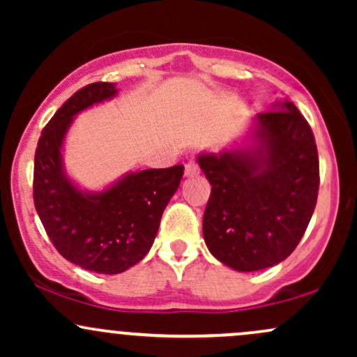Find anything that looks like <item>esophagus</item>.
<instances>
[{
	"label": "esophagus",
	"instance_id": "34e87169",
	"mask_svg": "<svg viewBox=\"0 0 357 357\" xmlns=\"http://www.w3.org/2000/svg\"><path fill=\"white\" fill-rule=\"evenodd\" d=\"M198 173H199V167L195 161H190L186 166H184V176H188V178H190V176H196Z\"/></svg>",
	"mask_w": 357,
	"mask_h": 357
}]
</instances>
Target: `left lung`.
<instances>
[{"mask_svg":"<svg viewBox=\"0 0 357 357\" xmlns=\"http://www.w3.org/2000/svg\"><path fill=\"white\" fill-rule=\"evenodd\" d=\"M196 161L211 184L203 236L216 260L257 272L296 250L317 203L319 158L312 129L292 102H275L241 141Z\"/></svg>","mask_w":357,"mask_h":357,"instance_id":"obj_1","label":"left lung"}]
</instances>
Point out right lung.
<instances>
[{"instance_id":"obj_1","label":"right lung","mask_w":357,"mask_h":357,"mask_svg":"<svg viewBox=\"0 0 357 357\" xmlns=\"http://www.w3.org/2000/svg\"><path fill=\"white\" fill-rule=\"evenodd\" d=\"M116 84L80 89L42 130L35 153L33 199L53 247L89 272L116 275L147 255L184 166L129 171L100 191L82 190L63 165L73 119L117 96Z\"/></svg>"}]
</instances>
